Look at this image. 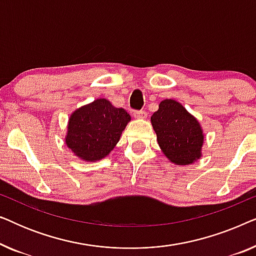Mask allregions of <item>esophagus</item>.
Here are the masks:
<instances>
[{"instance_id":"1","label":"esophagus","mask_w":256,"mask_h":256,"mask_svg":"<svg viewBox=\"0 0 256 256\" xmlns=\"http://www.w3.org/2000/svg\"><path fill=\"white\" fill-rule=\"evenodd\" d=\"M135 118H146V110H134L132 112Z\"/></svg>"}]
</instances>
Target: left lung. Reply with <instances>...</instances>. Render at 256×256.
Returning a JSON list of instances; mask_svg holds the SVG:
<instances>
[{"label":"left lung","instance_id":"obj_1","mask_svg":"<svg viewBox=\"0 0 256 256\" xmlns=\"http://www.w3.org/2000/svg\"><path fill=\"white\" fill-rule=\"evenodd\" d=\"M157 142L166 158L177 166H188L202 157V129L194 115L172 99L160 101L152 116Z\"/></svg>","mask_w":256,"mask_h":256}]
</instances>
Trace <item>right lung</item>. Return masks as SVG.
<instances>
[{
    "mask_svg": "<svg viewBox=\"0 0 256 256\" xmlns=\"http://www.w3.org/2000/svg\"><path fill=\"white\" fill-rule=\"evenodd\" d=\"M129 121L130 115L124 108L96 99L71 114L65 142L82 160H102L116 146Z\"/></svg>",
    "mask_w": 256,
    "mask_h": 256,
    "instance_id": "1",
    "label": "right lung"
}]
</instances>
